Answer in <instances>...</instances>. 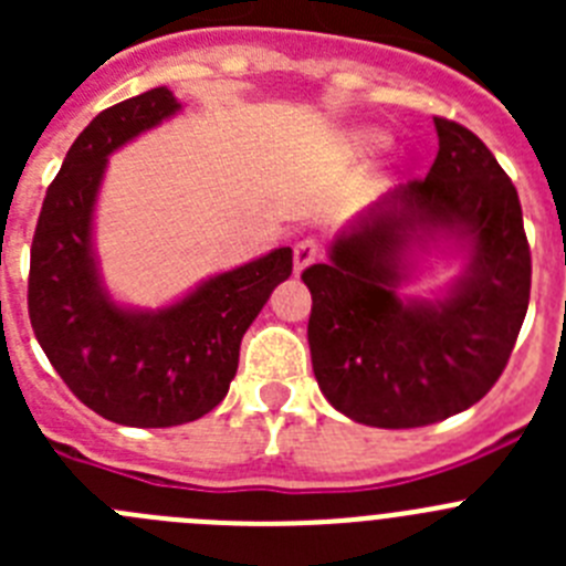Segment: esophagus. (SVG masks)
<instances>
[{"instance_id": "esophagus-1", "label": "esophagus", "mask_w": 566, "mask_h": 566, "mask_svg": "<svg viewBox=\"0 0 566 566\" xmlns=\"http://www.w3.org/2000/svg\"><path fill=\"white\" fill-rule=\"evenodd\" d=\"M317 258H319L317 240H312V238L300 240L297 247H294V274H300L306 266H312Z\"/></svg>"}]
</instances>
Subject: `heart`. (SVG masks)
<instances>
[{
	"mask_svg": "<svg viewBox=\"0 0 566 566\" xmlns=\"http://www.w3.org/2000/svg\"><path fill=\"white\" fill-rule=\"evenodd\" d=\"M385 144H388V135L379 133V129H357V133L352 135V147H354V153H359V155L379 153Z\"/></svg>",
	"mask_w": 566,
	"mask_h": 566,
	"instance_id": "obj_1",
	"label": "heart"
}]
</instances>
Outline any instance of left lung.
I'll return each mask as SVG.
<instances>
[{
	"instance_id": "left-lung-1",
	"label": "left lung",
	"mask_w": 566,
	"mask_h": 566,
	"mask_svg": "<svg viewBox=\"0 0 566 566\" xmlns=\"http://www.w3.org/2000/svg\"><path fill=\"white\" fill-rule=\"evenodd\" d=\"M439 153L337 234L326 263L303 272L312 292L308 348L328 402L371 428H422L468 411L496 385L530 303L522 203L479 135L433 118ZM451 233L469 249L444 298H399L411 248Z\"/></svg>"
}]
</instances>
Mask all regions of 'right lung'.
Returning a JSON list of instances; mask_svg holds the SVG:
<instances>
[{"instance_id":"add662e5","label":"right lung","mask_w":566,"mask_h":566,"mask_svg":"<svg viewBox=\"0 0 566 566\" xmlns=\"http://www.w3.org/2000/svg\"><path fill=\"white\" fill-rule=\"evenodd\" d=\"M178 109L172 90L153 87L98 113L50 184L30 247L28 312L42 352L87 408L129 428L195 422L221 405L240 339L292 274V249L280 247L158 312L118 306L102 286L93 209L109 153Z\"/></svg>"}]
</instances>
